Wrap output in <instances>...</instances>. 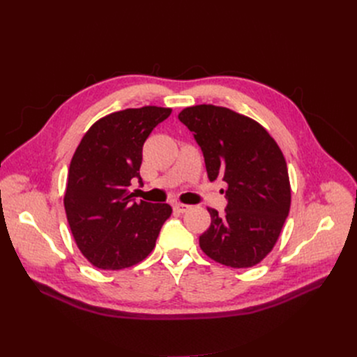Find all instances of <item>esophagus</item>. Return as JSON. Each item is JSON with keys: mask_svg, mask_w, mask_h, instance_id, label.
Here are the masks:
<instances>
[{"mask_svg": "<svg viewBox=\"0 0 357 357\" xmlns=\"http://www.w3.org/2000/svg\"><path fill=\"white\" fill-rule=\"evenodd\" d=\"M173 209L176 212H178V213H184V212H188L190 209V206L189 205H184V203H174Z\"/></svg>", "mask_w": 357, "mask_h": 357, "instance_id": "34e87169", "label": "esophagus"}]
</instances>
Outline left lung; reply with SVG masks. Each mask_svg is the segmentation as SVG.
I'll list each match as a JSON object with an SVG mask.
<instances>
[{"mask_svg":"<svg viewBox=\"0 0 357 357\" xmlns=\"http://www.w3.org/2000/svg\"><path fill=\"white\" fill-rule=\"evenodd\" d=\"M195 133L211 181H225L224 215L208 208L209 228L199 245L234 268L259 264L273 250L291 209V183L276 141L254 119L231 109L199 105L178 113Z\"/></svg>","mask_w":357,"mask_h":357,"instance_id":"8db88e82","label":"left lung"}]
</instances>
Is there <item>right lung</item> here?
Instances as JSON below:
<instances>
[{
	"label": "right lung",
	"instance_id": "obj_1",
	"mask_svg": "<svg viewBox=\"0 0 357 357\" xmlns=\"http://www.w3.org/2000/svg\"><path fill=\"white\" fill-rule=\"evenodd\" d=\"M169 107L125 109L98 119L77 146L63 208L77 247L93 266L122 270L145 260L172 215L167 203L133 202L142 146Z\"/></svg>",
	"mask_w": 357,
	"mask_h": 357
}]
</instances>
